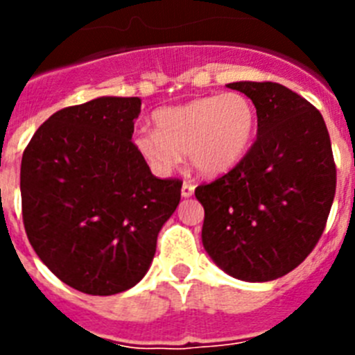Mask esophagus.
Here are the masks:
<instances>
[{"label":"esophagus","instance_id":"esophagus-1","mask_svg":"<svg viewBox=\"0 0 355 355\" xmlns=\"http://www.w3.org/2000/svg\"><path fill=\"white\" fill-rule=\"evenodd\" d=\"M193 190H196V184H192L190 181H184L183 187H181V196L183 197H192Z\"/></svg>","mask_w":355,"mask_h":355}]
</instances>
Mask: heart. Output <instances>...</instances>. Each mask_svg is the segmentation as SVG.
Instances as JSON below:
<instances>
[{"label": "heart", "mask_w": 355, "mask_h": 355, "mask_svg": "<svg viewBox=\"0 0 355 355\" xmlns=\"http://www.w3.org/2000/svg\"><path fill=\"white\" fill-rule=\"evenodd\" d=\"M153 124L133 135V147L156 175L171 174L183 153L202 174H222L245 155L256 110L243 94L227 92L156 110Z\"/></svg>", "instance_id": "obj_1"}]
</instances>
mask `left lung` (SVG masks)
Here are the masks:
<instances>
[{"instance_id": "8db88e82", "label": "left lung", "mask_w": 355, "mask_h": 355, "mask_svg": "<svg viewBox=\"0 0 355 355\" xmlns=\"http://www.w3.org/2000/svg\"><path fill=\"white\" fill-rule=\"evenodd\" d=\"M250 97L258 139L227 174L196 188L205 208L202 245L225 274L265 283L309 256L331 211L336 165L324 117L272 81H236Z\"/></svg>"}]
</instances>
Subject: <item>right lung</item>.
Masks as SVG:
<instances>
[{"instance_id": "right-lung-1", "label": "right lung", "mask_w": 355, "mask_h": 355, "mask_svg": "<svg viewBox=\"0 0 355 355\" xmlns=\"http://www.w3.org/2000/svg\"><path fill=\"white\" fill-rule=\"evenodd\" d=\"M142 101L103 96L53 114L21 162L28 240L74 290L115 295L139 283L159 229L181 199L180 180H158L131 137Z\"/></svg>"}]
</instances>
